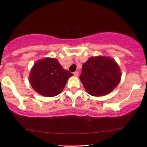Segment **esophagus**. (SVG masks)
<instances>
[{"instance_id": "1", "label": "esophagus", "mask_w": 147, "mask_h": 147, "mask_svg": "<svg viewBox=\"0 0 147 147\" xmlns=\"http://www.w3.org/2000/svg\"><path fill=\"white\" fill-rule=\"evenodd\" d=\"M74 75L75 76H78V72H77V71H75L74 73Z\"/></svg>"}]
</instances>
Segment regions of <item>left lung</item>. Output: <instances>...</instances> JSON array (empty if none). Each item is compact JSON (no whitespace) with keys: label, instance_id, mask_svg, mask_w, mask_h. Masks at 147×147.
Listing matches in <instances>:
<instances>
[{"label":"left lung","instance_id":"obj_1","mask_svg":"<svg viewBox=\"0 0 147 147\" xmlns=\"http://www.w3.org/2000/svg\"><path fill=\"white\" fill-rule=\"evenodd\" d=\"M121 78V69L114 59L102 56L91 57L84 63L80 76L86 90L94 96L111 93Z\"/></svg>","mask_w":147,"mask_h":147}]
</instances>
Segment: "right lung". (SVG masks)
Segmentation results:
<instances>
[{"instance_id":"obj_1","label":"right lung","mask_w":147,"mask_h":147,"mask_svg":"<svg viewBox=\"0 0 147 147\" xmlns=\"http://www.w3.org/2000/svg\"><path fill=\"white\" fill-rule=\"evenodd\" d=\"M73 74L64 70L55 58H46L36 61L30 73L29 79L35 91L52 97L61 93Z\"/></svg>"}]
</instances>
